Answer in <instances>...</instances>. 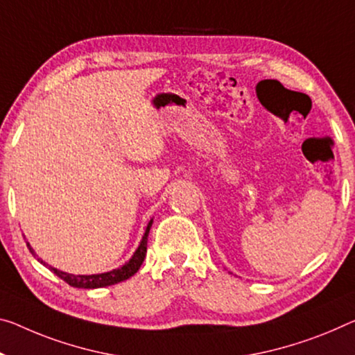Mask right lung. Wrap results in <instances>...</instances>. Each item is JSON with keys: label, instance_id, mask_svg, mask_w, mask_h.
<instances>
[{"label": "right lung", "instance_id": "add662e5", "mask_svg": "<svg viewBox=\"0 0 355 355\" xmlns=\"http://www.w3.org/2000/svg\"><path fill=\"white\" fill-rule=\"evenodd\" d=\"M152 220L147 223L146 227V232H144V236L141 239L138 249L135 250L133 257L130 259L127 263L122 265L121 268H116L112 271H107V272H101V275H71V272H64V271H60L57 268H53V266L47 265L46 261H42L40 257H37L35 250L30 246L28 243H26V246H28L30 252L37 257V260L41 261L44 266H49V270L55 272V275L60 277V279H63L67 284H69L71 287H79V288H98V287H107V286H112V284H117V282H122L125 279H128V277H132L136 271L141 268V265H143V261L146 259V252H147V236H149V230L152 227Z\"/></svg>", "mask_w": 355, "mask_h": 355}]
</instances>
